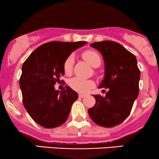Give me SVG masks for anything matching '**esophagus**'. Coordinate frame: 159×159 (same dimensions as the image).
<instances>
[{
    "label": "esophagus",
    "instance_id": "1",
    "mask_svg": "<svg viewBox=\"0 0 159 159\" xmlns=\"http://www.w3.org/2000/svg\"><path fill=\"white\" fill-rule=\"evenodd\" d=\"M78 96H79L80 98H84V97H85V96H87V95H86V94L79 93V94H78Z\"/></svg>",
    "mask_w": 159,
    "mask_h": 159
}]
</instances>
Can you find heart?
<instances>
[{
  "mask_svg": "<svg viewBox=\"0 0 159 159\" xmlns=\"http://www.w3.org/2000/svg\"><path fill=\"white\" fill-rule=\"evenodd\" d=\"M84 59L86 60L93 67H96L101 64V57L97 52L93 50L86 51L82 54ZM75 57L71 54L65 59L63 63V69L66 75H70L73 70ZM69 85L72 90L78 93H87L94 86V82L90 80H84L79 78H74L69 82Z\"/></svg>",
  "mask_w": 159,
  "mask_h": 159,
  "instance_id": "heart-1",
  "label": "heart"
}]
</instances>
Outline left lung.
Returning <instances> with one entry per match:
<instances>
[{
    "label": "left lung",
    "mask_w": 159,
    "mask_h": 159,
    "mask_svg": "<svg viewBox=\"0 0 159 159\" xmlns=\"http://www.w3.org/2000/svg\"><path fill=\"white\" fill-rule=\"evenodd\" d=\"M102 54L105 78L99 88H107L105 96L95 95L96 105L88 110L93 121L102 127L119 125L130 114L139 93L140 72L135 56L114 41L90 44Z\"/></svg>",
    "instance_id": "1"
}]
</instances>
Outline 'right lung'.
Segmentation results:
<instances>
[{"label": "right lung", "mask_w": 159, "mask_h": 159, "mask_svg": "<svg viewBox=\"0 0 159 159\" xmlns=\"http://www.w3.org/2000/svg\"><path fill=\"white\" fill-rule=\"evenodd\" d=\"M86 43L49 42L38 47L23 63L19 80L23 105L41 126L53 129L68 118L78 95L68 86L61 92L54 86L61 82L60 78L64 75L63 63L66 58Z\"/></svg>", "instance_id": "add662e5"}]
</instances>
